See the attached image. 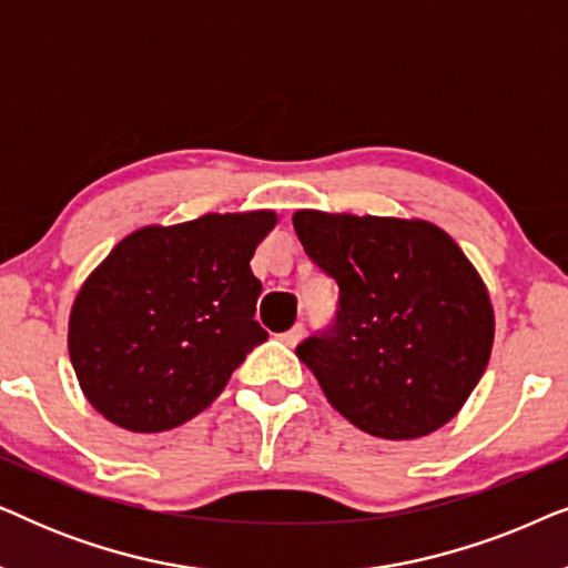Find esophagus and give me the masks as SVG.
<instances>
[{
	"label": "esophagus",
	"instance_id": "obj_1",
	"mask_svg": "<svg viewBox=\"0 0 568 568\" xmlns=\"http://www.w3.org/2000/svg\"><path fill=\"white\" fill-rule=\"evenodd\" d=\"M302 336H305V328H302V323H297L292 331L282 333V336H278V341H282L284 346H297L300 341H302Z\"/></svg>",
	"mask_w": 568,
	"mask_h": 568
}]
</instances>
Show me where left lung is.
Returning <instances> with one entry per match:
<instances>
[{
	"instance_id": "left-lung-1",
	"label": "left lung",
	"mask_w": 568,
	"mask_h": 568,
	"mask_svg": "<svg viewBox=\"0 0 568 568\" xmlns=\"http://www.w3.org/2000/svg\"><path fill=\"white\" fill-rule=\"evenodd\" d=\"M292 224L341 290L333 331L297 346L331 406L379 439L442 429L494 346V305L468 255L426 220L300 209Z\"/></svg>"
}]
</instances>
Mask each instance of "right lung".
<instances>
[{"mask_svg": "<svg viewBox=\"0 0 568 568\" xmlns=\"http://www.w3.org/2000/svg\"><path fill=\"white\" fill-rule=\"evenodd\" d=\"M271 209L146 224L84 278L69 313V359L90 406L121 429L168 432L224 390L268 333L255 323V247Z\"/></svg>", "mask_w": 568, "mask_h": 568, "instance_id": "obj_1", "label": "right lung"}]
</instances>
